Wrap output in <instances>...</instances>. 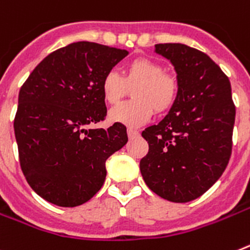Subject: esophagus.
I'll list each match as a JSON object with an SVG mask.
<instances>
[{
  "label": "esophagus",
  "mask_w": 250,
  "mask_h": 250,
  "mask_svg": "<svg viewBox=\"0 0 250 250\" xmlns=\"http://www.w3.org/2000/svg\"><path fill=\"white\" fill-rule=\"evenodd\" d=\"M127 135H128L129 138H135V137H137L138 135H140V132L136 131V129L128 128V129H127Z\"/></svg>",
  "instance_id": "obj_1"
}]
</instances>
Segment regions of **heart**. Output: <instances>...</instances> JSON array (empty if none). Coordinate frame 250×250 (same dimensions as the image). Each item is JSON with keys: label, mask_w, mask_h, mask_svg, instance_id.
Listing matches in <instances>:
<instances>
[{"label": "heart", "mask_w": 250, "mask_h": 250, "mask_svg": "<svg viewBox=\"0 0 250 250\" xmlns=\"http://www.w3.org/2000/svg\"><path fill=\"white\" fill-rule=\"evenodd\" d=\"M132 91L133 102L113 108L108 114L109 121L127 127H140L151 118L152 113L163 114L175 103L178 83L174 77L165 73L164 66L150 58H136L125 68L123 76L109 71L102 80L103 98L108 104H118Z\"/></svg>", "instance_id": "heart-1"}]
</instances>
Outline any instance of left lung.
Instances as JSON below:
<instances>
[{
    "label": "left lung",
    "mask_w": 250,
    "mask_h": 250,
    "mask_svg": "<svg viewBox=\"0 0 250 250\" xmlns=\"http://www.w3.org/2000/svg\"><path fill=\"white\" fill-rule=\"evenodd\" d=\"M170 61L178 94L165 118L142 132L145 183L171 202L196 200L222 175L231 155L235 105L228 76L206 53L180 43L156 44Z\"/></svg>",
    "instance_id": "left-lung-1"
}]
</instances>
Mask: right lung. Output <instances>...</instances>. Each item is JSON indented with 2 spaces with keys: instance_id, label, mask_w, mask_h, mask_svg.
<instances>
[{
  "instance_id": "add662e5",
  "label": "right lung",
  "mask_w": 250,
  "mask_h": 250,
  "mask_svg": "<svg viewBox=\"0 0 250 250\" xmlns=\"http://www.w3.org/2000/svg\"><path fill=\"white\" fill-rule=\"evenodd\" d=\"M128 54L76 42L48 54L19 93L14 129L21 170L48 202L76 207L99 192L105 161L127 141L123 125L87 128L106 115L102 80Z\"/></svg>"
}]
</instances>
